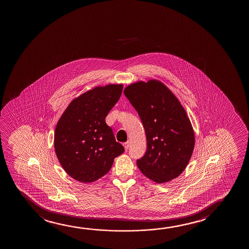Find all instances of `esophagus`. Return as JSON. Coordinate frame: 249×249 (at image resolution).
Wrapping results in <instances>:
<instances>
[{
  "label": "esophagus",
  "instance_id": "obj_1",
  "mask_svg": "<svg viewBox=\"0 0 249 249\" xmlns=\"http://www.w3.org/2000/svg\"><path fill=\"white\" fill-rule=\"evenodd\" d=\"M123 146H124V148H125V150H127V149H128V147H129V142L127 141V142L123 143Z\"/></svg>",
  "mask_w": 249,
  "mask_h": 249
}]
</instances>
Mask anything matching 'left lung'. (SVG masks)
<instances>
[{
	"label": "left lung",
	"instance_id": "obj_1",
	"mask_svg": "<svg viewBox=\"0 0 249 249\" xmlns=\"http://www.w3.org/2000/svg\"><path fill=\"white\" fill-rule=\"evenodd\" d=\"M124 94L142 121L147 150L137 165L157 184L178 177L187 167L195 146L194 130L177 97L162 82H134Z\"/></svg>",
	"mask_w": 249,
	"mask_h": 249
}]
</instances>
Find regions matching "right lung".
<instances>
[{"label":"right lung","mask_w":249,"mask_h":249,"mask_svg":"<svg viewBox=\"0 0 249 249\" xmlns=\"http://www.w3.org/2000/svg\"><path fill=\"white\" fill-rule=\"evenodd\" d=\"M123 84L95 87L70 103L54 132V150L67 174L82 183L106 175L124 152L106 117L119 100Z\"/></svg>","instance_id":"1"}]
</instances>
